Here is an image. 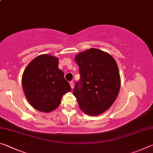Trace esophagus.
<instances>
[{
    "label": "esophagus",
    "instance_id": "esophagus-1",
    "mask_svg": "<svg viewBox=\"0 0 153 153\" xmlns=\"http://www.w3.org/2000/svg\"><path fill=\"white\" fill-rule=\"evenodd\" d=\"M69 84H70V86H71V88L73 89V88H74V82H70V83H69Z\"/></svg>",
    "mask_w": 153,
    "mask_h": 153
}]
</instances>
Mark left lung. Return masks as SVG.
<instances>
[{
  "label": "left lung",
  "mask_w": 153,
  "mask_h": 153,
  "mask_svg": "<svg viewBox=\"0 0 153 153\" xmlns=\"http://www.w3.org/2000/svg\"><path fill=\"white\" fill-rule=\"evenodd\" d=\"M80 79L74 95L79 108L89 115H98L109 108L120 89V76L115 59L97 48H90L75 57Z\"/></svg>",
  "instance_id": "8db88e82"
}]
</instances>
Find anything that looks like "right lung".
<instances>
[{
    "instance_id": "obj_1",
    "label": "right lung",
    "mask_w": 153,
    "mask_h": 153,
    "mask_svg": "<svg viewBox=\"0 0 153 153\" xmlns=\"http://www.w3.org/2000/svg\"><path fill=\"white\" fill-rule=\"evenodd\" d=\"M58 63L56 57L42 55L33 59L25 69L23 88L27 100L36 109L46 113L55 110L60 105L62 97L71 91Z\"/></svg>"
}]
</instances>
